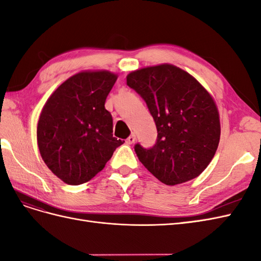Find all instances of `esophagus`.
Returning a JSON list of instances; mask_svg holds the SVG:
<instances>
[{
  "instance_id": "esophagus-1",
  "label": "esophagus",
  "mask_w": 261,
  "mask_h": 261,
  "mask_svg": "<svg viewBox=\"0 0 261 261\" xmlns=\"http://www.w3.org/2000/svg\"><path fill=\"white\" fill-rule=\"evenodd\" d=\"M135 140H136V136L134 135V134H132V135L127 139H126V143H127L128 145H132V144L135 143Z\"/></svg>"
}]
</instances>
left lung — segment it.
Masks as SVG:
<instances>
[{"label":"left lung","instance_id":"left-lung-1","mask_svg":"<svg viewBox=\"0 0 261 261\" xmlns=\"http://www.w3.org/2000/svg\"><path fill=\"white\" fill-rule=\"evenodd\" d=\"M126 82L145 100L158 130L152 148L135 145L139 161L165 185L199 176L215 156L221 135L211 94L195 77L172 64L134 70Z\"/></svg>","mask_w":261,"mask_h":261}]
</instances>
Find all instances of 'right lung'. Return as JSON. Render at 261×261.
I'll use <instances>...</instances> for the list:
<instances>
[{"label": "right lung", "mask_w": 261, "mask_h": 261, "mask_svg": "<svg viewBox=\"0 0 261 261\" xmlns=\"http://www.w3.org/2000/svg\"><path fill=\"white\" fill-rule=\"evenodd\" d=\"M117 80L109 70H83L61 84L42 108L37 141L42 160L68 185L90 180L124 141L113 137L106 99Z\"/></svg>", "instance_id": "1"}]
</instances>
